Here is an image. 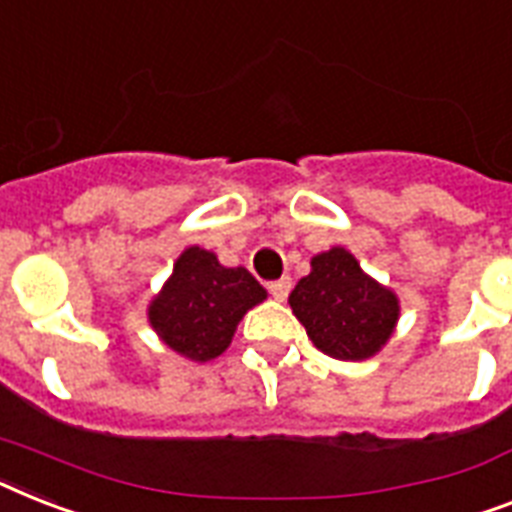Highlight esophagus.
Returning <instances> with one entry per match:
<instances>
[{"mask_svg": "<svg viewBox=\"0 0 512 512\" xmlns=\"http://www.w3.org/2000/svg\"><path fill=\"white\" fill-rule=\"evenodd\" d=\"M268 292L273 294V299L284 302V299L289 297V292H292V278L284 276V278H278V281H270Z\"/></svg>", "mask_w": 512, "mask_h": 512, "instance_id": "1", "label": "esophagus"}]
</instances>
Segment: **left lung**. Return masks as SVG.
Masks as SVG:
<instances>
[{
	"mask_svg": "<svg viewBox=\"0 0 512 512\" xmlns=\"http://www.w3.org/2000/svg\"><path fill=\"white\" fill-rule=\"evenodd\" d=\"M289 305L315 347L336 360L376 355L400 315L397 297L365 276L342 247L313 257V270L294 286Z\"/></svg>",
	"mask_w": 512,
	"mask_h": 512,
	"instance_id": "obj_1",
	"label": "left lung"
}]
</instances>
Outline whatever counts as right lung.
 I'll list each match as a JSON object with an SVG mask.
<instances>
[{"instance_id":"add662e5","label":"right lung","mask_w":512,"mask_h":512,"mask_svg":"<svg viewBox=\"0 0 512 512\" xmlns=\"http://www.w3.org/2000/svg\"><path fill=\"white\" fill-rule=\"evenodd\" d=\"M263 299L249 270L226 268L213 252L189 247L149 307V323L170 350L205 363L226 350L242 315Z\"/></svg>"}]
</instances>
